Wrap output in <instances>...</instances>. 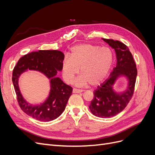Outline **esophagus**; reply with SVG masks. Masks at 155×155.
<instances>
[{"mask_svg":"<svg viewBox=\"0 0 155 155\" xmlns=\"http://www.w3.org/2000/svg\"><path fill=\"white\" fill-rule=\"evenodd\" d=\"M82 92V90H79V89L77 88H73V93H81Z\"/></svg>","mask_w":155,"mask_h":155,"instance_id":"34e87169","label":"esophagus"}]
</instances>
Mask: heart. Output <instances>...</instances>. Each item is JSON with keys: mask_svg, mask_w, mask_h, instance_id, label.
Wrapping results in <instances>:
<instances>
[{"mask_svg": "<svg viewBox=\"0 0 155 155\" xmlns=\"http://www.w3.org/2000/svg\"><path fill=\"white\" fill-rule=\"evenodd\" d=\"M69 55L62 61V75L65 81L71 83L80 68L82 75L76 81L78 85L100 84L107 76L114 62V54L109 48L92 44L74 46Z\"/></svg>", "mask_w": 155, "mask_h": 155, "instance_id": "1", "label": "heart"}]
</instances>
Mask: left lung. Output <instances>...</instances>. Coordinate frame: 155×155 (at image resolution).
<instances>
[{
    "label": "left lung",
    "instance_id": "obj_1",
    "mask_svg": "<svg viewBox=\"0 0 155 155\" xmlns=\"http://www.w3.org/2000/svg\"><path fill=\"white\" fill-rule=\"evenodd\" d=\"M102 39L114 49L116 64L109 78L94 91V98L88 107L94 115L104 118L118 114L128 104L134 92L137 69L133 55L125 45L119 41ZM121 77L127 79L128 85L124 91L116 92L114 86Z\"/></svg>",
    "mask_w": 155,
    "mask_h": 155
}]
</instances>
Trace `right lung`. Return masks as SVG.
<instances>
[{
  "label": "right lung",
  "mask_w": 155,
  "mask_h": 155,
  "mask_svg": "<svg viewBox=\"0 0 155 155\" xmlns=\"http://www.w3.org/2000/svg\"><path fill=\"white\" fill-rule=\"evenodd\" d=\"M64 55L59 50H39L22 57L13 71L12 81L21 109L33 118L42 121L54 120L63 113L72 92V88L57 77L61 71ZM35 70L44 74L50 80L51 90L46 100L39 105H33L22 96L18 87L20 75L28 70Z\"/></svg>",
  "instance_id": "add662e5"
}]
</instances>
